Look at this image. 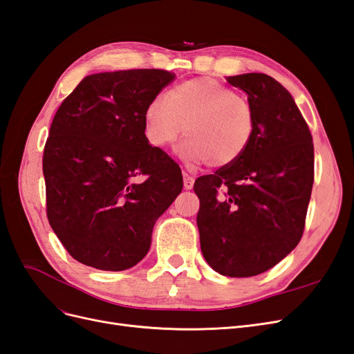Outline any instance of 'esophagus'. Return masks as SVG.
Instances as JSON below:
<instances>
[{
    "label": "esophagus",
    "instance_id": "obj_1",
    "mask_svg": "<svg viewBox=\"0 0 354 354\" xmlns=\"http://www.w3.org/2000/svg\"><path fill=\"white\" fill-rule=\"evenodd\" d=\"M194 183H195V178L192 177V176H189L187 173H185V174H183V185H185V189L190 190L192 187H194Z\"/></svg>",
    "mask_w": 354,
    "mask_h": 354
}]
</instances>
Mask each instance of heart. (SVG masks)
Here are the masks:
<instances>
[{
	"label": "heart",
	"mask_w": 354,
	"mask_h": 354,
	"mask_svg": "<svg viewBox=\"0 0 354 354\" xmlns=\"http://www.w3.org/2000/svg\"><path fill=\"white\" fill-rule=\"evenodd\" d=\"M187 128H184V125ZM255 128L250 100L218 81L202 78L174 85L145 112V134L155 147L173 145L185 130L180 153L190 164L220 168L242 156Z\"/></svg>",
	"instance_id": "obj_1"
}]
</instances>
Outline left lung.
Here are the masks:
<instances>
[{
	"instance_id": "8db88e82",
	"label": "left lung",
	"mask_w": 354,
	"mask_h": 354,
	"mask_svg": "<svg viewBox=\"0 0 354 354\" xmlns=\"http://www.w3.org/2000/svg\"><path fill=\"white\" fill-rule=\"evenodd\" d=\"M227 82L248 94L255 115L242 156L194 190L201 250L223 276L250 277L272 269L303 236L315 180L313 138L292 95L266 73Z\"/></svg>"
}]
</instances>
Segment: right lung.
<instances>
[{"label": "right lung", "instance_id": "add662e5", "mask_svg": "<svg viewBox=\"0 0 354 354\" xmlns=\"http://www.w3.org/2000/svg\"><path fill=\"white\" fill-rule=\"evenodd\" d=\"M173 80L164 69L88 75L53 118L42 156L47 217L77 261L108 272L136 266L183 189L180 167L145 134L146 108Z\"/></svg>", "mask_w": 354, "mask_h": 354}]
</instances>
